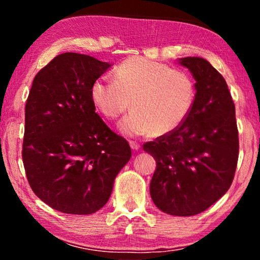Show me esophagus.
Segmentation results:
<instances>
[{
    "label": "esophagus",
    "mask_w": 260,
    "mask_h": 260,
    "mask_svg": "<svg viewBox=\"0 0 260 260\" xmlns=\"http://www.w3.org/2000/svg\"><path fill=\"white\" fill-rule=\"evenodd\" d=\"M129 146L133 150H139L140 149V143L136 142V141H129Z\"/></svg>",
    "instance_id": "1"
}]
</instances>
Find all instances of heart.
Returning <instances> with one entry per match:
<instances>
[{"label": "heart", "mask_w": 260, "mask_h": 260, "mask_svg": "<svg viewBox=\"0 0 260 260\" xmlns=\"http://www.w3.org/2000/svg\"><path fill=\"white\" fill-rule=\"evenodd\" d=\"M91 100L109 119L131 107L133 111L119 121L121 133L131 136L153 132L169 134L183 124L196 99L190 74L144 57H131L114 71V80L100 78L90 88Z\"/></svg>", "instance_id": "heart-1"}]
</instances>
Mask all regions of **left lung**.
I'll return each mask as SVG.
<instances>
[{"instance_id":"left-lung-1","label":"left lung","mask_w":260,"mask_h":260,"mask_svg":"<svg viewBox=\"0 0 260 260\" xmlns=\"http://www.w3.org/2000/svg\"><path fill=\"white\" fill-rule=\"evenodd\" d=\"M179 63L196 80V99L183 124L143 144L156 159L150 182L153 203L162 212L189 217L225 195L239 159L235 105L225 79L201 57Z\"/></svg>"}]
</instances>
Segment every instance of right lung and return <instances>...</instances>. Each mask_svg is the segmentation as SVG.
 Here are the masks:
<instances>
[{
    "mask_svg": "<svg viewBox=\"0 0 260 260\" xmlns=\"http://www.w3.org/2000/svg\"><path fill=\"white\" fill-rule=\"evenodd\" d=\"M110 67L88 55L60 54L35 76L26 102V177L39 199L63 213L102 209L131 159L128 142L105 125L91 100V85Z\"/></svg>",
    "mask_w": 260,
    "mask_h": 260,
    "instance_id": "right-lung-1",
    "label": "right lung"
}]
</instances>
